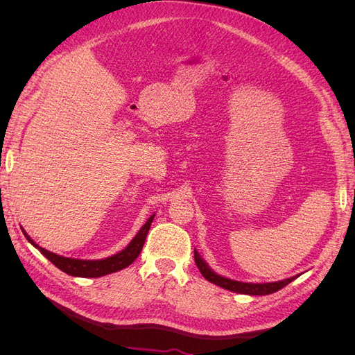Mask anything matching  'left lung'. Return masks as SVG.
<instances>
[{
  "instance_id": "obj_1",
  "label": "left lung",
  "mask_w": 355,
  "mask_h": 355,
  "mask_svg": "<svg viewBox=\"0 0 355 355\" xmlns=\"http://www.w3.org/2000/svg\"><path fill=\"white\" fill-rule=\"evenodd\" d=\"M194 259L196 263L198 266L200 272L202 274V277L206 278L207 282L216 284L222 288L231 290V292L235 293H241V295H253V296H263V295H270L274 292H278V290L283 288L284 286H287L288 283H292L295 277L286 278V280L282 282H272V283H243V282H235V280H230L227 277H222L219 274H216L214 271L210 270V266L202 261V257L198 254L197 250H194Z\"/></svg>"
}]
</instances>
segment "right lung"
<instances>
[{"label": "right lung", "mask_w": 355, "mask_h": 355, "mask_svg": "<svg viewBox=\"0 0 355 355\" xmlns=\"http://www.w3.org/2000/svg\"><path fill=\"white\" fill-rule=\"evenodd\" d=\"M154 216H155V214H153V216L145 222L144 227L139 230V232L136 234V237L130 241V244H128L124 250L118 252L116 254H112L110 257H106V259H98V261L72 259V257H65V256H59L56 253H51L46 249H42V247H40L38 244H35L34 240H32L29 235L26 234V231L22 227H20V228H22V232L26 237V240L32 245L37 247V249L42 254H44L53 265L58 266L60 271L67 272L68 275H72V277L94 278V277H102V275H106V274L124 270V268H127L128 265L135 262L136 257L141 254V252H142V247H144L145 239L148 235L149 227H151V223L154 220Z\"/></svg>", "instance_id": "obj_1"}]
</instances>
